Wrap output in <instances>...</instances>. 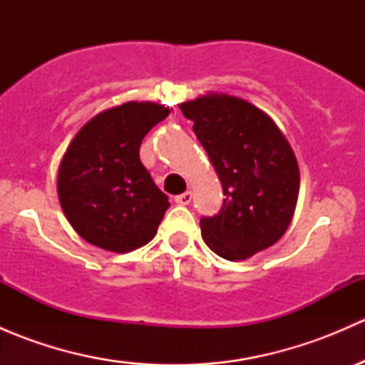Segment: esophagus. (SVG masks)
Wrapping results in <instances>:
<instances>
[{
  "mask_svg": "<svg viewBox=\"0 0 365 365\" xmlns=\"http://www.w3.org/2000/svg\"><path fill=\"white\" fill-rule=\"evenodd\" d=\"M175 201L178 205H189L190 201H192V194H190L189 190H187V192H183V194H180V196H176Z\"/></svg>",
  "mask_w": 365,
  "mask_h": 365,
  "instance_id": "obj_1",
  "label": "esophagus"
}]
</instances>
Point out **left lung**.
Instances as JSON below:
<instances>
[{"label": "left lung", "instance_id": "obj_1", "mask_svg": "<svg viewBox=\"0 0 365 365\" xmlns=\"http://www.w3.org/2000/svg\"><path fill=\"white\" fill-rule=\"evenodd\" d=\"M208 153L226 196L200 220L205 244L230 261L247 259L288 230L300 189L298 162L275 121L244 98L201 95L180 106Z\"/></svg>", "mask_w": 365, "mask_h": 365}]
</instances>
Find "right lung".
<instances>
[{"label": "right lung", "instance_id": "right-lung-1", "mask_svg": "<svg viewBox=\"0 0 365 365\" xmlns=\"http://www.w3.org/2000/svg\"><path fill=\"white\" fill-rule=\"evenodd\" d=\"M169 108L125 102L91 118L58 169V197L70 226L91 245L130 252L157 235L169 208L139 159L141 141Z\"/></svg>", "mask_w": 365, "mask_h": 365}]
</instances>
